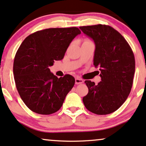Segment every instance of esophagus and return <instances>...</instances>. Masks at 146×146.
Listing matches in <instances>:
<instances>
[{"instance_id": "obj_1", "label": "esophagus", "mask_w": 146, "mask_h": 146, "mask_svg": "<svg viewBox=\"0 0 146 146\" xmlns=\"http://www.w3.org/2000/svg\"><path fill=\"white\" fill-rule=\"evenodd\" d=\"M84 82V80L80 78H75V84H80Z\"/></svg>"}]
</instances>
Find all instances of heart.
<instances>
[{
  "label": "heart",
  "mask_w": 146,
  "mask_h": 146,
  "mask_svg": "<svg viewBox=\"0 0 146 146\" xmlns=\"http://www.w3.org/2000/svg\"><path fill=\"white\" fill-rule=\"evenodd\" d=\"M86 41H88V40H86Z\"/></svg>",
  "instance_id": "heart-1"
}]
</instances>
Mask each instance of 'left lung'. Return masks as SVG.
I'll use <instances>...</instances> for the list:
<instances>
[{
  "instance_id": "8db88e82",
  "label": "left lung",
  "mask_w": 146,
  "mask_h": 146,
  "mask_svg": "<svg viewBox=\"0 0 146 146\" xmlns=\"http://www.w3.org/2000/svg\"><path fill=\"white\" fill-rule=\"evenodd\" d=\"M95 44L94 65L99 66L101 81H85L88 93L83 98L88 111L106 115L119 109L129 96L135 70L132 49L120 33L110 26H80Z\"/></svg>"
}]
</instances>
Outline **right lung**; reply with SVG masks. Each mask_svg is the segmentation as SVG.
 Wrapping results in <instances>:
<instances>
[{"label": "right lung", "mask_w": 146, "mask_h": 146, "mask_svg": "<svg viewBox=\"0 0 146 146\" xmlns=\"http://www.w3.org/2000/svg\"><path fill=\"white\" fill-rule=\"evenodd\" d=\"M81 31L78 28H54L28 36L17 50L13 62L15 86L21 99L31 111L49 115L60 109L75 78H58L49 66L64 58L71 42Z\"/></svg>", "instance_id": "add662e5"}]
</instances>
